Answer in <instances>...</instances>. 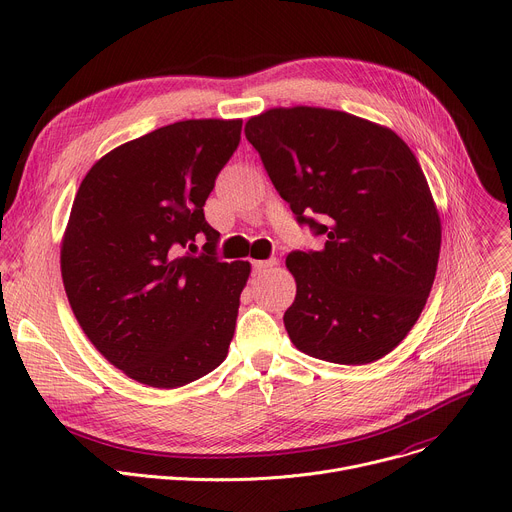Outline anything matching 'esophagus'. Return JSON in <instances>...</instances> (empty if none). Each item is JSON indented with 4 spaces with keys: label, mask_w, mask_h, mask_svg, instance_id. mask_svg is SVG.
I'll use <instances>...</instances> for the list:
<instances>
[{
    "label": "esophagus",
    "mask_w": 512,
    "mask_h": 512,
    "mask_svg": "<svg viewBox=\"0 0 512 512\" xmlns=\"http://www.w3.org/2000/svg\"><path fill=\"white\" fill-rule=\"evenodd\" d=\"M277 265V259H267V261H253V275H261L269 267Z\"/></svg>",
    "instance_id": "obj_1"
}]
</instances>
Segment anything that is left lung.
Here are the masks:
<instances>
[{
  "instance_id": "8db88e82",
  "label": "left lung",
  "mask_w": 512,
  "mask_h": 512,
  "mask_svg": "<svg viewBox=\"0 0 512 512\" xmlns=\"http://www.w3.org/2000/svg\"><path fill=\"white\" fill-rule=\"evenodd\" d=\"M245 137L298 223L326 237L320 251L285 259L298 285L283 314L289 340L338 364L383 358L425 308L442 247L440 212L409 145L385 125L306 105L251 117Z\"/></svg>"
}]
</instances>
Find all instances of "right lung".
<instances>
[{"instance_id": "1", "label": "right lung", "mask_w": 512, "mask_h": 512, "mask_svg": "<svg viewBox=\"0 0 512 512\" xmlns=\"http://www.w3.org/2000/svg\"><path fill=\"white\" fill-rule=\"evenodd\" d=\"M241 125L186 119L121 143L72 202L60 243L68 304L91 344L141 385H188L229 354L251 263L212 257L218 233L202 206ZM198 232L207 253L180 254Z\"/></svg>"}]
</instances>
